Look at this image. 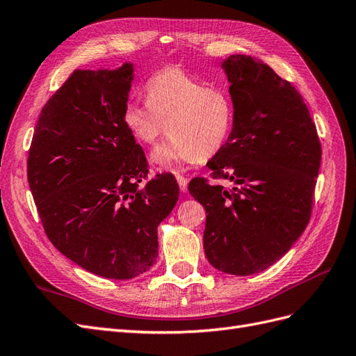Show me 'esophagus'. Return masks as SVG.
Masks as SVG:
<instances>
[{"label":"esophagus","instance_id":"34e87169","mask_svg":"<svg viewBox=\"0 0 356 356\" xmlns=\"http://www.w3.org/2000/svg\"><path fill=\"white\" fill-rule=\"evenodd\" d=\"M177 181H178V186H179V190L182 191V193H186L187 191V178L186 177H182V175H177Z\"/></svg>","mask_w":356,"mask_h":356}]
</instances>
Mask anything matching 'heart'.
<instances>
[{
    "mask_svg": "<svg viewBox=\"0 0 356 356\" xmlns=\"http://www.w3.org/2000/svg\"><path fill=\"white\" fill-rule=\"evenodd\" d=\"M144 96L147 105L126 104L123 123L138 143L148 147H154L169 129L170 143L152 156L161 168L177 169L209 159L229 136L233 117L229 96L181 68L168 67L152 75Z\"/></svg>",
    "mask_w": 356,
    "mask_h": 356,
    "instance_id": "b5f03b06",
    "label": "heart"
}]
</instances>
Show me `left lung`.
Masks as SVG:
<instances>
[{
	"label": "left lung",
	"instance_id": "obj_1",
	"mask_svg": "<svg viewBox=\"0 0 356 356\" xmlns=\"http://www.w3.org/2000/svg\"><path fill=\"white\" fill-rule=\"evenodd\" d=\"M233 127L209 161L213 179L193 178L190 195L207 211L203 248L218 270L248 276L284 257L310 220L321 143L307 106L293 84L261 60L232 55Z\"/></svg>",
	"mask_w": 356,
	"mask_h": 356
}]
</instances>
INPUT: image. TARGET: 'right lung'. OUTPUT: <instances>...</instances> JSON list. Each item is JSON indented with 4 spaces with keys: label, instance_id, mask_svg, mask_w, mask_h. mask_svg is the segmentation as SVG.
<instances>
[{
    "label": "right lung",
    "instance_id": "add662e5",
    "mask_svg": "<svg viewBox=\"0 0 356 356\" xmlns=\"http://www.w3.org/2000/svg\"><path fill=\"white\" fill-rule=\"evenodd\" d=\"M132 80V63L75 70L42 106L28 156L49 241L84 270L117 281L156 263L157 227L179 196L169 172L148 178L144 149L123 123Z\"/></svg>",
    "mask_w": 356,
    "mask_h": 356
}]
</instances>
